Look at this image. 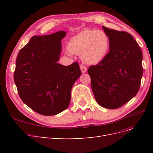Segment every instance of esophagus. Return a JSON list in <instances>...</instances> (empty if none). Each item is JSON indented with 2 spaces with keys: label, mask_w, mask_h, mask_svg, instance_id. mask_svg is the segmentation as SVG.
<instances>
[{
  "label": "esophagus",
  "mask_w": 153,
  "mask_h": 153,
  "mask_svg": "<svg viewBox=\"0 0 153 153\" xmlns=\"http://www.w3.org/2000/svg\"><path fill=\"white\" fill-rule=\"evenodd\" d=\"M80 69H81V71H82V73H86L87 71V68H86L85 66H84V65H82V64H81V65L80 66Z\"/></svg>",
  "instance_id": "34e87169"
}]
</instances>
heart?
Listing matches in <instances>:
<instances>
[{"instance_id": "1", "label": "heart", "mask_w": 153, "mask_h": 153, "mask_svg": "<svg viewBox=\"0 0 153 153\" xmlns=\"http://www.w3.org/2000/svg\"><path fill=\"white\" fill-rule=\"evenodd\" d=\"M109 47V38L104 31L87 29L73 36L69 41L68 48L71 53L81 55L86 63L96 64L105 57Z\"/></svg>"}]
</instances>
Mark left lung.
Returning <instances> with one entry per match:
<instances>
[{
	"label": "left lung",
	"instance_id": "left-lung-1",
	"mask_svg": "<svg viewBox=\"0 0 153 153\" xmlns=\"http://www.w3.org/2000/svg\"><path fill=\"white\" fill-rule=\"evenodd\" d=\"M110 40V51L88 73L94 98L100 106L116 109L131 100L140 89L142 52L133 37L124 31L103 26Z\"/></svg>",
	"mask_w": 153,
	"mask_h": 153
}]
</instances>
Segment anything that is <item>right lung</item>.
I'll return each instance as SVG.
<instances>
[{"label": "right lung", "mask_w": 153, "mask_h": 153, "mask_svg": "<svg viewBox=\"0 0 153 153\" xmlns=\"http://www.w3.org/2000/svg\"><path fill=\"white\" fill-rule=\"evenodd\" d=\"M66 32L34 36L18 54L14 81L25 104L37 113L53 115L66 110L73 84L81 75L79 64L57 63Z\"/></svg>", "instance_id": "1"}]
</instances>
